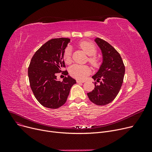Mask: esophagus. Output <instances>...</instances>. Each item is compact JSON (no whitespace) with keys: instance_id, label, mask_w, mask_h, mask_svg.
<instances>
[{"instance_id":"esophagus-1","label":"esophagus","mask_w":152,"mask_h":152,"mask_svg":"<svg viewBox=\"0 0 152 152\" xmlns=\"http://www.w3.org/2000/svg\"><path fill=\"white\" fill-rule=\"evenodd\" d=\"M76 82L77 83H84L85 82V81H81V80H77Z\"/></svg>"}]
</instances>
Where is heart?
<instances>
[{
  "label": "heart",
  "instance_id": "heart-1",
  "mask_svg": "<svg viewBox=\"0 0 152 152\" xmlns=\"http://www.w3.org/2000/svg\"><path fill=\"white\" fill-rule=\"evenodd\" d=\"M79 45L84 51V52L90 56L88 58L89 62L94 66L97 65L98 60L94 55L97 53V49L94 44L88 41H82L79 42ZM63 60L66 63H69L71 61V48L68 46L63 53ZM70 75L76 79L83 80L87 76L91 73V69L87 66H82L79 65H74L69 68Z\"/></svg>",
  "mask_w": 152,
  "mask_h": 152
}]
</instances>
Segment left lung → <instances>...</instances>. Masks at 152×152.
<instances>
[{
	"mask_svg": "<svg viewBox=\"0 0 152 152\" xmlns=\"http://www.w3.org/2000/svg\"><path fill=\"white\" fill-rule=\"evenodd\" d=\"M95 42L102 53L103 61L92 77L95 88L87 93L89 100L97 105H105L112 102L121 89L125 73V66L120 54L115 48L104 40L95 38Z\"/></svg>",
	"mask_w": 152,
	"mask_h": 152,
	"instance_id": "8db88e82",
	"label": "left lung"
}]
</instances>
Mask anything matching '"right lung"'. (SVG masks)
I'll return each mask as SVG.
<instances>
[{"label":"right lung","instance_id":"add662e5","mask_svg":"<svg viewBox=\"0 0 152 152\" xmlns=\"http://www.w3.org/2000/svg\"><path fill=\"white\" fill-rule=\"evenodd\" d=\"M69 42L68 38L50 39L36 52L30 61L28 71L30 87L36 99L45 107L57 109L65 104L71 87L76 83L69 76L62 81L56 76L65 67L63 53ZM68 74L65 71V75Z\"/></svg>","mask_w":152,"mask_h":152}]
</instances>
